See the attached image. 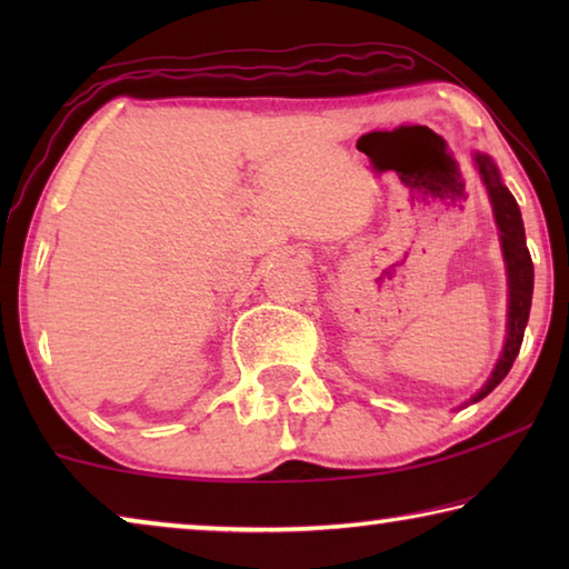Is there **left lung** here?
I'll use <instances>...</instances> for the list:
<instances>
[{
    "instance_id": "left-lung-1",
    "label": "left lung",
    "mask_w": 569,
    "mask_h": 569,
    "mask_svg": "<svg viewBox=\"0 0 569 569\" xmlns=\"http://www.w3.org/2000/svg\"><path fill=\"white\" fill-rule=\"evenodd\" d=\"M475 162L481 172V180H485V186L489 190V200H492L499 233H502V250H505L507 276H509L507 343H505L502 356H499V361L495 366L492 377H489V381L481 387V391H477V397L471 399V401H479V399H485L495 387H499V381H502L509 373V369H512V363L519 353V346H522L525 326L529 319V306H532L535 266H532V256H529V250H527L522 213H519L512 192L502 186L495 162L487 156H479L477 152Z\"/></svg>"
}]
</instances>
